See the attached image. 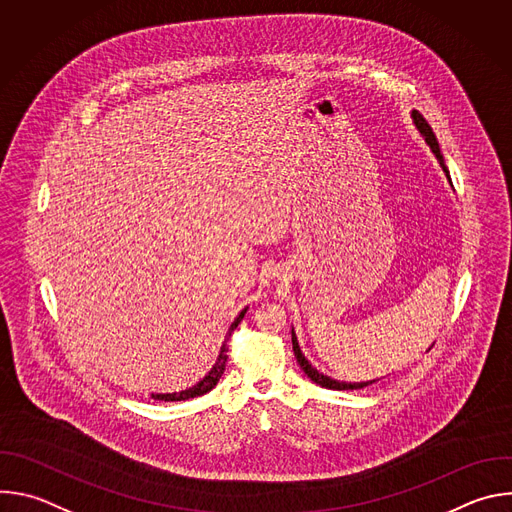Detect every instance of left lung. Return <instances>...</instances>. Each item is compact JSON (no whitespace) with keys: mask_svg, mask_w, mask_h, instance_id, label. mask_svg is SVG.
Masks as SVG:
<instances>
[{"mask_svg":"<svg viewBox=\"0 0 512 512\" xmlns=\"http://www.w3.org/2000/svg\"><path fill=\"white\" fill-rule=\"evenodd\" d=\"M411 119H413V123H415V127H417V131L423 135V139H425V143L429 145L431 148V152H433V156L437 158V162H440V166H442V170H444V174L448 176V180H450V172H448V168H446V162H444V156H442V152H440V143H437V139H435V133L431 131V127H429V123L423 119V115L419 113V111H411ZM452 182V180H450ZM291 344H294V354H296V358H298V364L302 367V371L316 383V385H320V387H324V389H332V391H350V389H362V387H369V385H373L375 383V379L373 381H362V383H346V381H336V379H330L328 375H324V373H320V371H316V367H312L310 364V360L302 354V348H300V344H298V336H296V332H294V328H291ZM433 346V344H431ZM429 350V348H427ZM379 381V379H377Z\"/></svg>","mask_w":512,"mask_h":512,"instance_id":"8db88e82","label":"left lung"}]
</instances>
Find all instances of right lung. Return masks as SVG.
I'll return each mask as SVG.
<instances>
[{"mask_svg": "<svg viewBox=\"0 0 512 512\" xmlns=\"http://www.w3.org/2000/svg\"><path fill=\"white\" fill-rule=\"evenodd\" d=\"M245 312H247V308L241 310V314H239V316L235 318V322L231 324V328H229V332H227V336H225V342H223L221 350H218L216 362L212 364V369L208 371V375H204L202 381H198V383L192 385L190 389H184V391H178V393H152V397L158 399V401H186V399L200 397V395L208 393L210 389H214V385L218 383V379L223 377L225 367H227V358H229V356H227V352H229V338H231L233 330L239 326V322L245 318Z\"/></svg>", "mask_w": 512, "mask_h": 512, "instance_id": "right-lung-1", "label": "right lung"}]
</instances>
